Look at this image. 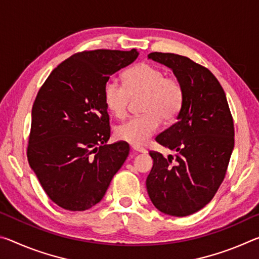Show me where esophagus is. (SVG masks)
I'll use <instances>...</instances> for the list:
<instances>
[{
	"instance_id": "34e87169",
	"label": "esophagus",
	"mask_w": 259,
	"mask_h": 259,
	"mask_svg": "<svg viewBox=\"0 0 259 259\" xmlns=\"http://www.w3.org/2000/svg\"><path fill=\"white\" fill-rule=\"evenodd\" d=\"M131 148H133V151L136 152V153H146V148H144L142 146L133 145V146H131Z\"/></svg>"
}]
</instances>
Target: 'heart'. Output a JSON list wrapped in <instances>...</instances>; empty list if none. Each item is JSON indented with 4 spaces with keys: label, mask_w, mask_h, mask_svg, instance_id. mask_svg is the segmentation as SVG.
Listing matches in <instances>:
<instances>
[{
    "label": "heart",
    "mask_w": 259,
    "mask_h": 259,
    "mask_svg": "<svg viewBox=\"0 0 259 259\" xmlns=\"http://www.w3.org/2000/svg\"><path fill=\"white\" fill-rule=\"evenodd\" d=\"M140 112L115 129L117 139L135 146L146 144L159 130L161 122H171L181 113L184 87L177 78L164 76L160 68L142 63L124 73V81L108 78L103 88V100L107 111L116 119H124L131 98L142 97Z\"/></svg>",
    "instance_id": "obj_1"
}]
</instances>
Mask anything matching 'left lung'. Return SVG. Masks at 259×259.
I'll return each instance as SVG.
<instances>
[{
  "mask_svg": "<svg viewBox=\"0 0 259 259\" xmlns=\"http://www.w3.org/2000/svg\"><path fill=\"white\" fill-rule=\"evenodd\" d=\"M147 57L171 68L185 94L176 123L155 137L177 155L150 151L154 163L147 193L161 212L188 216L208 204L224 181L234 147L233 117L221 83L207 67L169 52Z\"/></svg>",
  "mask_w": 259,
  "mask_h": 259,
  "instance_id": "left-lung-1",
  "label": "left lung"
}]
</instances>
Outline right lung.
Returning a JSON list of instances; mask_svg holds the SVG:
<instances>
[{
    "label": "right lung",
    "instance_id": "add662e5",
    "mask_svg": "<svg viewBox=\"0 0 259 259\" xmlns=\"http://www.w3.org/2000/svg\"><path fill=\"white\" fill-rule=\"evenodd\" d=\"M138 57L136 49L85 50L60 63L34 100L27 159L52 202L84 211L106 193L129 154L123 140L107 145L103 88Z\"/></svg>",
    "mask_w": 259,
    "mask_h": 259
}]
</instances>
